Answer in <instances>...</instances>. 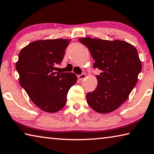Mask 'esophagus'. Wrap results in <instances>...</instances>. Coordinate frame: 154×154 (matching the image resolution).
Wrapping results in <instances>:
<instances>
[{
  "label": "esophagus",
  "mask_w": 154,
  "mask_h": 154,
  "mask_svg": "<svg viewBox=\"0 0 154 154\" xmlns=\"http://www.w3.org/2000/svg\"><path fill=\"white\" fill-rule=\"evenodd\" d=\"M85 77H86V75L84 74V73H83V74H82V75H78V79H79L80 81H82V80H83V79H85Z\"/></svg>",
  "instance_id": "1"
}]
</instances>
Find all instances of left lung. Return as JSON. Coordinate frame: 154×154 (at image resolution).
I'll return each mask as SVG.
<instances>
[{
	"label": "left lung",
	"mask_w": 154,
	"mask_h": 154,
	"mask_svg": "<svg viewBox=\"0 0 154 154\" xmlns=\"http://www.w3.org/2000/svg\"><path fill=\"white\" fill-rule=\"evenodd\" d=\"M95 60L94 68L100 70L98 85L87 94L88 105L100 113H110L128 98L137 84L142 65L138 51L126 41L90 37L79 38Z\"/></svg>",
	"instance_id": "left-lung-1"
}]
</instances>
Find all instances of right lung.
Listing matches in <instances>:
<instances>
[{
  "label": "right lung",
  "instance_id": "1",
  "mask_svg": "<svg viewBox=\"0 0 154 154\" xmlns=\"http://www.w3.org/2000/svg\"><path fill=\"white\" fill-rule=\"evenodd\" d=\"M70 39H46L28 44L20 51L16 63L20 83L41 110L55 113L66 103L68 92L77 83L72 72H55Z\"/></svg>",
  "mask_w": 154,
  "mask_h": 154
}]
</instances>
